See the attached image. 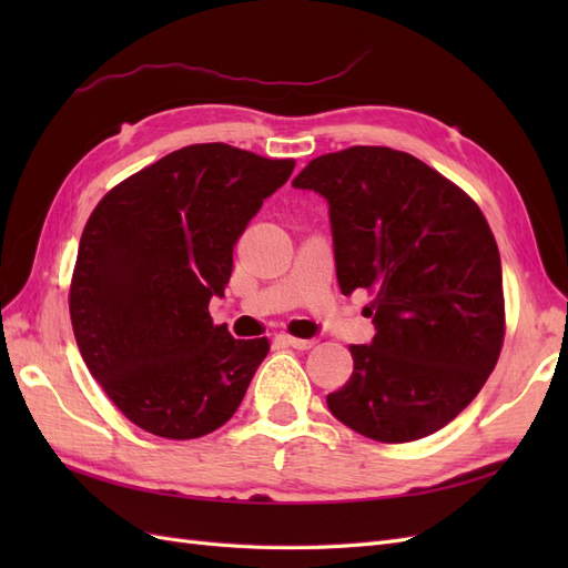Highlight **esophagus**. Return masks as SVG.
<instances>
[{"label": "esophagus", "mask_w": 568, "mask_h": 568, "mask_svg": "<svg viewBox=\"0 0 568 568\" xmlns=\"http://www.w3.org/2000/svg\"><path fill=\"white\" fill-rule=\"evenodd\" d=\"M284 341L288 343L291 348H296V351H311L313 346H315V338H296V336H284Z\"/></svg>", "instance_id": "34e87169"}]
</instances>
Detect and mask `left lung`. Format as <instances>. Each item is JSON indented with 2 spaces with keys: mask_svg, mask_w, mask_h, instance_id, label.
<instances>
[{
  "mask_svg": "<svg viewBox=\"0 0 568 568\" xmlns=\"http://www.w3.org/2000/svg\"><path fill=\"white\" fill-rule=\"evenodd\" d=\"M329 205L336 280L367 288L369 346L326 395L332 415L382 443L450 424L484 388L505 338L503 265L478 205L434 168L388 146H351L291 182Z\"/></svg>",
  "mask_w": 568,
  "mask_h": 568,
  "instance_id": "left-lung-1",
  "label": "left lung"
}]
</instances>
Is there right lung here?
I'll use <instances>...</instances> for the list:
<instances>
[{
  "label": "right lung",
  "instance_id": "1",
  "mask_svg": "<svg viewBox=\"0 0 568 568\" xmlns=\"http://www.w3.org/2000/svg\"><path fill=\"white\" fill-rule=\"evenodd\" d=\"M294 161L192 144L120 182L84 225L71 284L80 355L113 405L161 438L232 419L267 338L239 341L209 313L232 251Z\"/></svg>",
  "mask_w": 568,
  "mask_h": 568
}]
</instances>
